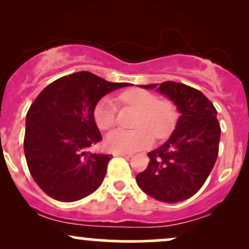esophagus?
Instances as JSON below:
<instances>
[{
	"mask_svg": "<svg viewBox=\"0 0 249 249\" xmlns=\"http://www.w3.org/2000/svg\"><path fill=\"white\" fill-rule=\"evenodd\" d=\"M113 156H119V157H124V158H131L132 157V154L131 153H124V152H113Z\"/></svg>",
	"mask_w": 249,
	"mask_h": 249,
	"instance_id": "obj_1",
	"label": "esophagus"
}]
</instances>
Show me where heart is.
Masks as SVG:
<instances>
[{
	"label": "heart",
	"mask_w": 249,
	"mask_h": 249,
	"mask_svg": "<svg viewBox=\"0 0 249 249\" xmlns=\"http://www.w3.org/2000/svg\"><path fill=\"white\" fill-rule=\"evenodd\" d=\"M123 105L138 111L136 130H118L107 134L105 144L115 152L133 153L152 144L154 138L164 139L172 133L178 122L177 107L168 99H158L154 93L142 89H131L118 96ZM95 121L101 130L115 126L117 107L110 97L103 98L95 107Z\"/></svg>",
	"instance_id": "obj_1"
}]
</instances>
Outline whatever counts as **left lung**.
Masks as SVG:
<instances>
[{
    "label": "left lung",
    "mask_w": 249,
    "mask_h": 249,
    "mask_svg": "<svg viewBox=\"0 0 249 249\" xmlns=\"http://www.w3.org/2000/svg\"><path fill=\"white\" fill-rule=\"evenodd\" d=\"M157 89L174 103L180 117L161 146L147 153L146 170L136 176L138 186L159 201H184L201 188L218 158L220 125L213 104L196 89L177 82L141 85Z\"/></svg>",
    "instance_id": "8db88e82"
}]
</instances>
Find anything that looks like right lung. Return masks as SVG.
<instances>
[{"mask_svg": "<svg viewBox=\"0 0 249 249\" xmlns=\"http://www.w3.org/2000/svg\"><path fill=\"white\" fill-rule=\"evenodd\" d=\"M128 85L79 71L56 79L37 96L25 118L24 154L43 192L71 202L101 186L112 156L88 152L102 141L93 112L105 95Z\"/></svg>", "mask_w": 249, "mask_h": 249, "instance_id": "add662e5", "label": "right lung"}]
</instances>
